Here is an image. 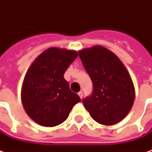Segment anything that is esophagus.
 <instances>
[{
  "instance_id": "34e87169",
  "label": "esophagus",
  "mask_w": 152,
  "mask_h": 152,
  "mask_svg": "<svg viewBox=\"0 0 152 152\" xmlns=\"http://www.w3.org/2000/svg\"><path fill=\"white\" fill-rule=\"evenodd\" d=\"M78 96L81 98V99H83V93L81 92V91H80V92H78Z\"/></svg>"
}]
</instances>
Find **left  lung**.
Wrapping results in <instances>:
<instances>
[{"mask_svg": "<svg viewBox=\"0 0 152 152\" xmlns=\"http://www.w3.org/2000/svg\"><path fill=\"white\" fill-rule=\"evenodd\" d=\"M93 82V93L83 104L94 121L112 126L128 115L135 100V88L125 65L111 51L94 46L78 51Z\"/></svg>", "mask_w": 152, "mask_h": 152, "instance_id": "1", "label": "left lung"}]
</instances>
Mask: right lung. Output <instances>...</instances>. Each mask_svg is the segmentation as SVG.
Returning a JSON list of instances; mask_svg holds the SVG:
<instances>
[{"label":"right lung","mask_w":152,"mask_h":152,"mask_svg":"<svg viewBox=\"0 0 152 152\" xmlns=\"http://www.w3.org/2000/svg\"><path fill=\"white\" fill-rule=\"evenodd\" d=\"M74 50L50 48L42 53L26 72L21 102L28 116L46 127L62 124L81 99L69 88L64 74L76 59Z\"/></svg>","instance_id":"right-lung-1"}]
</instances>
